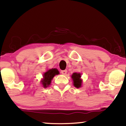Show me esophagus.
I'll list each match as a JSON object with an SVG mask.
<instances>
[{
	"instance_id": "esophagus-1",
	"label": "esophagus",
	"mask_w": 126,
	"mask_h": 126,
	"mask_svg": "<svg viewBox=\"0 0 126 126\" xmlns=\"http://www.w3.org/2000/svg\"><path fill=\"white\" fill-rule=\"evenodd\" d=\"M61 73L62 74H63V75H66V73H67V70H61Z\"/></svg>"
}]
</instances>
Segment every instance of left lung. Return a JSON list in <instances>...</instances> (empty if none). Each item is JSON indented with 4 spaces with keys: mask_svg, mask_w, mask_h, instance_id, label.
I'll return each mask as SVG.
<instances>
[{
    "mask_svg": "<svg viewBox=\"0 0 126 126\" xmlns=\"http://www.w3.org/2000/svg\"><path fill=\"white\" fill-rule=\"evenodd\" d=\"M72 79L73 81V85L76 88H79L81 87L82 80L81 79V74L80 73H73L72 75Z\"/></svg>",
    "mask_w": 126,
    "mask_h": 126,
    "instance_id": "1",
    "label": "left lung"
}]
</instances>
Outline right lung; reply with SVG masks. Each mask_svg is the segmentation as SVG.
<instances>
[{
	"label": "right lung",
	"mask_w": 126,
	"mask_h": 126,
	"mask_svg": "<svg viewBox=\"0 0 126 126\" xmlns=\"http://www.w3.org/2000/svg\"><path fill=\"white\" fill-rule=\"evenodd\" d=\"M59 74L58 70L56 68H53L49 69L47 71H46L45 73H44L43 75L42 80H41V83L42 84V86L44 88H47L48 86L50 85L51 80L56 75H57Z\"/></svg>",
	"instance_id": "1"
}]
</instances>
